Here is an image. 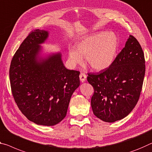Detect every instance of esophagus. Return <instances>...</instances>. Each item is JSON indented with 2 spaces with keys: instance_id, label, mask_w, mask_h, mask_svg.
<instances>
[{
  "instance_id": "34e87169",
  "label": "esophagus",
  "mask_w": 152,
  "mask_h": 152,
  "mask_svg": "<svg viewBox=\"0 0 152 152\" xmlns=\"http://www.w3.org/2000/svg\"><path fill=\"white\" fill-rule=\"evenodd\" d=\"M79 77H80V80L82 83H84L86 79V76L85 73H80Z\"/></svg>"
}]
</instances>
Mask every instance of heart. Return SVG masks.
<instances>
[{"label":"heart","instance_id":"b5f03b06","mask_svg":"<svg viewBox=\"0 0 152 152\" xmlns=\"http://www.w3.org/2000/svg\"><path fill=\"white\" fill-rule=\"evenodd\" d=\"M118 41L114 34L102 32L89 36L79 42L76 50H69L72 63L79 64L85 57L86 63L95 70H103L112 64L116 54Z\"/></svg>","mask_w":152,"mask_h":152}]
</instances>
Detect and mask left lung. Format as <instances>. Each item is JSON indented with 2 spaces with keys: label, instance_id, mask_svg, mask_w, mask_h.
<instances>
[{
  "label": "left lung",
  "instance_id": "1",
  "mask_svg": "<svg viewBox=\"0 0 152 152\" xmlns=\"http://www.w3.org/2000/svg\"><path fill=\"white\" fill-rule=\"evenodd\" d=\"M144 53L133 36L109 67L97 74L88 73L94 88L91 107L95 116L106 122L124 118L135 107L145 76Z\"/></svg>",
  "mask_w": 152,
  "mask_h": 152
}]
</instances>
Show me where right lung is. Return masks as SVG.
<instances>
[{
    "instance_id": "right-lung-1",
    "label": "right lung",
    "mask_w": 152,
    "mask_h": 152,
    "mask_svg": "<svg viewBox=\"0 0 152 152\" xmlns=\"http://www.w3.org/2000/svg\"><path fill=\"white\" fill-rule=\"evenodd\" d=\"M47 31L29 34L9 69L12 95L21 113L35 124L53 126L66 117L70 98L80 85V72L65 67L60 53L38 57Z\"/></svg>"
}]
</instances>
